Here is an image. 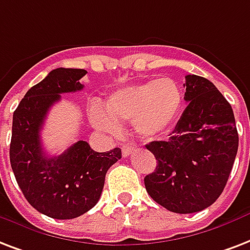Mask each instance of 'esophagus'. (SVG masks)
I'll return each instance as SVG.
<instances>
[{
  "label": "esophagus",
  "instance_id": "obj_1",
  "mask_svg": "<svg viewBox=\"0 0 250 250\" xmlns=\"http://www.w3.org/2000/svg\"><path fill=\"white\" fill-rule=\"evenodd\" d=\"M133 148H135V146H132V144H125V146H122V155L125 156V157H127V156L132 152Z\"/></svg>",
  "mask_w": 250,
  "mask_h": 250
}]
</instances>
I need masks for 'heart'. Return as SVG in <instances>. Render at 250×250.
I'll return each instance as SVG.
<instances>
[{"instance_id": "1", "label": "heart", "mask_w": 250, "mask_h": 250, "mask_svg": "<svg viewBox=\"0 0 250 250\" xmlns=\"http://www.w3.org/2000/svg\"><path fill=\"white\" fill-rule=\"evenodd\" d=\"M182 106V93L171 79L139 83L114 91L106 111L91 108L95 128L107 133L119 131V122H132L143 138H155L170 128Z\"/></svg>"}]
</instances>
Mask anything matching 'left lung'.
<instances>
[{"label":"left lung","instance_id":"8db88e82","mask_svg":"<svg viewBox=\"0 0 250 250\" xmlns=\"http://www.w3.org/2000/svg\"><path fill=\"white\" fill-rule=\"evenodd\" d=\"M188 107L167 140L150 142L157 160L144 178L146 193L177 214H193L214 203L226 188L239 148L231 104L214 83L188 74Z\"/></svg>","mask_w":250,"mask_h":250}]
</instances>
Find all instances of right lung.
<instances>
[{
    "label": "right lung",
    "mask_w": 250,
    "mask_h": 250,
    "mask_svg": "<svg viewBox=\"0 0 250 250\" xmlns=\"http://www.w3.org/2000/svg\"><path fill=\"white\" fill-rule=\"evenodd\" d=\"M85 69L57 68L26 93L13 115L10 164L15 180L27 202L53 219H73L100 201L104 177L122 159V150L95 152L83 140L60 156L45 155L41 129L45 117L62 93L81 90Z\"/></svg>",
    "instance_id": "right-lung-1"
}]
</instances>
